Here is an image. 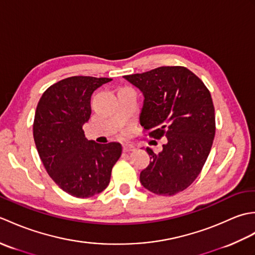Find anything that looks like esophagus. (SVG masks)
Listing matches in <instances>:
<instances>
[{"label": "esophagus", "instance_id": "34e87169", "mask_svg": "<svg viewBox=\"0 0 255 255\" xmlns=\"http://www.w3.org/2000/svg\"><path fill=\"white\" fill-rule=\"evenodd\" d=\"M123 150H124V152H130V151H134V150H136V148H134L132 144L123 143Z\"/></svg>", "mask_w": 255, "mask_h": 255}]
</instances>
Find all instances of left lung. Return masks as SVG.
I'll return each mask as SVG.
<instances>
[{
    "instance_id": "1",
    "label": "left lung",
    "mask_w": 255,
    "mask_h": 255,
    "mask_svg": "<svg viewBox=\"0 0 255 255\" xmlns=\"http://www.w3.org/2000/svg\"><path fill=\"white\" fill-rule=\"evenodd\" d=\"M142 92L140 124L149 137H165L163 150L150 148V164L140 182L156 195L173 196L196 180L207 160L216 132L215 107L207 86L185 67H160L124 75Z\"/></svg>"
}]
</instances>
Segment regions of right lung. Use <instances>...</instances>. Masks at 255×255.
Returning <instances> with one entry per match:
<instances>
[{
  "label": "right lung",
  "mask_w": 255,
  "mask_h": 255,
  "mask_svg": "<svg viewBox=\"0 0 255 255\" xmlns=\"http://www.w3.org/2000/svg\"><path fill=\"white\" fill-rule=\"evenodd\" d=\"M108 78L70 77L49 86L36 108L32 133L48 174L62 191L88 198L104 191L122 155L118 142L100 144L85 138L91 96Z\"/></svg>",
  "instance_id": "add662e5"
}]
</instances>
